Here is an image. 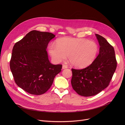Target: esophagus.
Returning <instances> with one entry per match:
<instances>
[{
    "instance_id": "1",
    "label": "esophagus",
    "mask_w": 125,
    "mask_h": 125,
    "mask_svg": "<svg viewBox=\"0 0 125 125\" xmlns=\"http://www.w3.org/2000/svg\"><path fill=\"white\" fill-rule=\"evenodd\" d=\"M68 68V67L65 65H63L62 66V69H67Z\"/></svg>"
}]
</instances>
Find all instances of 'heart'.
Listing matches in <instances>:
<instances>
[{"instance_id": "b5f03b06", "label": "heart", "mask_w": 125, "mask_h": 125, "mask_svg": "<svg viewBox=\"0 0 125 125\" xmlns=\"http://www.w3.org/2000/svg\"><path fill=\"white\" fill-rule=\"evenodd\" d=\"M99 50L95 42L66 37L57 40L56 45L51 44L48 46V52L54 62H61L68 56L70 64L78 68L91 65L95 60Z\"/></svg>"}]
</instances>
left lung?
Segmentation results:
<instances>
[{
	"instance_id": "8db88e82",
	"label": "left lung",
	"mask_w": 125,
	"mask_h": 125,
	"mask_svg": "<svg viewBox=\"0 0 125 125\" xmlns=\"http://www.w3.org/2000/svg\"><path fill=\"white\" fill-rule=\"evenodd\" d=\"M95 35L100 48L94 61L84 69H72V87L78 94L85 97L96 95L107 87L117 67L113 47L103 37Z\"/></svg>"
}]
</instances>
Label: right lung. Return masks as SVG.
I'll return each mask as SVG.
<instances>
[{"label": "right lung", "instance_id": "add662e5", "mask_svg": "<svg viewBox=\"0 0 125 125\" xmlns=\"http://www.w3.org/2000/svg\"><path fill=\"white\" fill-rule=\"evenodd\" d=\"M54 37L50 32L33 30L14 45L10 63L11 72L17 85L31 94L46 93L61 71V65L50 62L46 50Z\"/></svg>", "mask_w": 125, "mask_h": 125}]
</instances>
